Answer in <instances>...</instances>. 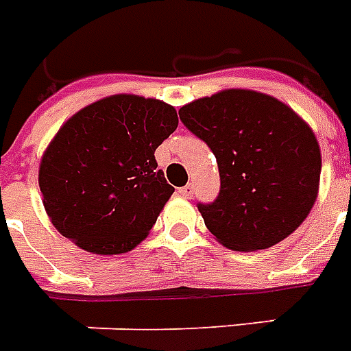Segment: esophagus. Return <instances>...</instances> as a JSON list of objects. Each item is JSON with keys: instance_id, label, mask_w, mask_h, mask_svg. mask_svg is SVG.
<instances>
[{"instance_id": "esophagus-1", "label": "esophagus", "mask_w": 351, "mask_h": 351, "mask_svg": "<svg viewBox=\"0 0 351 351\" xmlns=\"http://www.w3.org/2000/svg\"><path fill=\"white\" fill-rule=\"evenodd\" d=\"M195 193V188H193V184H188V186H184V188L178 189V195L184 197V199H191Z\"/></svg>"}]
</instances>
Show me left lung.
Listing matches in <instances>:
<instances>
[{"label":"left lung","instance_id":"1","mask_svg":"<svg viewBox=\"0 0 351 351\" xmlns=\"http://www.w3.org/2000/svg\"><path fill=\"white\" fill-rule=\"evenodd\" d=\"M180 121L208 145L221 189L199 204L225 247L261 251L305 221L318 197V139L290 106L251 89H225L180 108Z\"/></svg>","mask_w":351,"mask_h":351}]
</instances>
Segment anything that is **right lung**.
Instances as JSON below:
<instances>
[{
    "mask_svg": "<svg viewBox=\"0 0 351 351\" xmlns=\"http://www.w3.org/2000/svg\"><path fill=\"white\" fill-rule=\"evenodd\" d=\"M178 126L173 106L111 95L70 117L38 165L53 227L95 255L137 247L173 195L154 152Z\"/></svg>",
    "mask_w": 351,
    "mask_h": 351,
    "instance_id": "right-lung-1",
    "label": "right lung"
}]
</instances>
